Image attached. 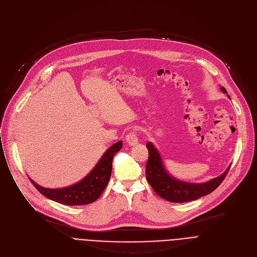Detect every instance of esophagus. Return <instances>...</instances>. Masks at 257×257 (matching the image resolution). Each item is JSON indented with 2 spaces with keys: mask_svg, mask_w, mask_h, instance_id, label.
Masks as SVG:
<instances>
[{
  "mask_svg": "<svg viewBox=\"0 0 257 257\" xmlns=\"http://www.w3.org/2000/svg\"><path fill=\"white\" fill-rule=\"evenodd\" d=\"M125 140H126V143L131 146H134L136 145L138 142H139V139H138V135H137V131L136 130H133L131 132H128V134L125 136Z\"/></svg>",
  "mask_w": 257,
  "mask_h": 257,
  "instance_id": "1",
  "label": "esophagus"
}]
</instances>
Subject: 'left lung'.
<instances>
[{"instance_id": "1", "label": "left lung", "mask_w": 257, "mask_h": 257, "mask_svg": "<svg viewBox=\"0 0 257 257\" xmlns=\"http://www.w3.org/2000/svg\"><path fill=\"white\" fill-rule=\"evenodd\" d=\"M226 92L225 88H222ZM149 158L146 164V176L149 184L162 198L171 202H185L197 199L213 192L225 179L229 168L219 177L206 183H186L172 178L165 170L159 153L151 143L147 144Z\"/></svg>"}]
</instances>
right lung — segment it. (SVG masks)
Returning <instances> with one entry per match:
<instances>
[{
	"mask_svg": "<svg viewBox=\"0 0 257 257\" xmlns=\"http://www.w3.org/2000/svg\"><path fill=\"white\" fill-rule=\"evenodd\" d=\"M121 147V141L112 145L104 153L94 169L84 179L72 186L51 189L36 184L32 179H30V181L41 194L51 200L67 204V206H83V204L91 203L102 194L108 184L112 171L113 157Z\"/></svg>",
	"mask_w": 257,
	"mask_h": 257,
	"instance_id": "obj_1",
	"label": "right lung"
}]
</instances>
